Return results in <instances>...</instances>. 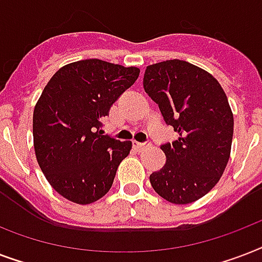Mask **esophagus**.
Returning a JSON list of instances; mask_svg holds the SVG:
<instances>
[{"mask_svg":"<svg viewBox=\"0 0 262 262\" xmlns=\"http://www.w3.org/2000/svg\"><path fill=\"white\" fill-rule=\"evenodd\" d=\"M151 145V143H137V141H133V148H135L137 152L144 151L145 148H148Z\"/></svg>","mask_w":262,"mask_h":262,"instance_id":"1","label":"esophagus"}]
</instances>
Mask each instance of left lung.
I'll list each match as a JSON object with an SVG mask.
<instances>
[{
    "label": "left lung",
    "instance_id": "8db88e82",
    "mask_svg": "<svg viewBox=\"0 0 262 262\" xmlns=\"http://www.w3.org/2000/svg\"><path fill=\"white\" fill-rule=\"evenodd\" d=\"M143 84L179 136L160 147L166 164L149 175L152 187L172 204L197 201L219 182L230 159L234 117L227 96L211 73L181 59L147 67Z\"/></svg>",
    "mask_w": 262,
    "mask_h": 262
}]
</instances>
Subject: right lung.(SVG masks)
Wrapping results in <instances>:
<instances>
[{
	"instance_id": "right-lung-1",
	"label": "right lung",
	"mask_w": 262,
	"mask_h": 262,
	"mask_svg": "<svg viewBox=\"0 0 262 262\" xmlns=\"http://www.w3.org/2000/svg\"><path fill=\"white\" fill-rule=\"evenodd\" d=\"M139 68L83 59L62 67L43 90L32 118L39 167L57 193L91 204L110 190L130 141L103 135V117L130 88Z\"/></svg>"
}]
</instances>
